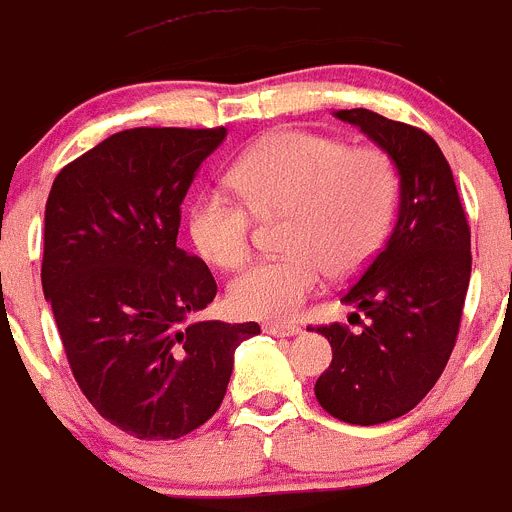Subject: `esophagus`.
<instances>
[{"instance_id":"34e87169","label":"esophagus","mask_w":512,"mask_h":512,"mask_svg":"<svg viewBox=\"0 0 512 512\" xmlns=\"http://www.w3.org/2000/svg\"><path fill=\"white\" fill-rule=\"evenodd\" d=\"M264 330H266V333H271V336L289 338V336H297L302 328L297 323H266Z\"/></svg>"}]
</instances>
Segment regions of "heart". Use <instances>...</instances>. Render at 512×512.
<instances>
[{
    "mask_svg": "<svg viewBox=\"0 0 512 512\" xmlns=\"http://www.w3.org/2000/svg\"><path fill=\"white\" fill-rule=\"evenodd\" d=\"M238 197L205 189L189 210L194 246L220 269L251 259L253 211L287 217L279 259L230 284V305L248 318H289L330 277H351L377 256L397 207L395 161L377 146L348 148L310 130L259 138L230 169Z\"/></svg>",
    "mask_w": 512,
    "mask_h": 512,
    "instance_id": "heart-1",
    "label": "heart"
}]
</instances>
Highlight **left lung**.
I'll use <instances>...</instances> for the list:
<instances>
[{
  "label": "left lung",
  "instance_id": "left-lung-1",
  "mask_svg": "<svg viewBox=\"0 0 512 512\" xmlns=\"http://www.w3.org/2000/svg\"><path fill=\"white\" fill-rule=\"evenodd\" d=\"M336 117L395 161L400 207L387 246L341 297L364 312L361 328H318L333 361L315 397L343 423L377 425L410 413L443 374L459 336L472 241L451 166L431 135L361 107Z\"/></svg>",
  "mask_w": 512,
  "mask_h": 512
}]
</instances>
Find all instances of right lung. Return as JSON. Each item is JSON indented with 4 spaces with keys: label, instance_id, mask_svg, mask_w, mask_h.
<instances>
[{
    "label": "right lung",
    "instance_id": "obj_1",
    "mask_svg": "<svg viewBox=\"0 0 512 512\" xmlns=\"http://www.w3.org/2000/svg\"><path fill=\"white\" fill-rule=\"evenodd\" d=\"M225 128H133L63 166L45 202V300L74 379L97 413L143 441L215 415L233 354L259 323L194 320L217 295L176 246L194 174Z\"/></svg>",
    "mask_w": 512,
    "mask_h": 512
}]
</instances>
